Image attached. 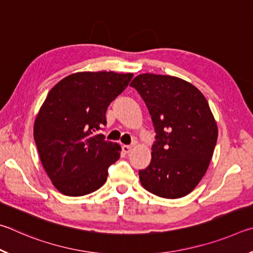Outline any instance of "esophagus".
Here are the masks:
<instances>
[{
  "mask_svg": "<svg viewBox=\"0 0 253 253\" xmlns=\"http://www.w3.org/2000/svg\"><path fill=\"white\" fill-rule=\"evenodd\" d=\"M122 150H123L124 153H130L131 150H132V147H131V145H123Z\"/></svg>",
  "mask_w": 253,
  "mask_h": 253,
  "instance_id": "34e87169",
  "label": "esophagus"
}]
</instances>
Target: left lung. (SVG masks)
I'll list each match as a JSON object with an SVG mask.
<instances>
[{"instance_id":"8db88e82","label":"left lung","mask_w":253,"mask_h":253,"mask_svg":"<svg viewBox=\"0 0 253 253\" xmlns=\"http://www.w3.org/2000/svg\"><path fill=\"white\" fill-rule=\"evenodd\" d=\"M130 85L147 104L157 133L151 162L139 171L141 184L165 199L187 196L206 174L218 139L209 103L193 84L171 75L143 73Z\"/></svg>"}]
</instances>
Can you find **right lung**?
<instances>
[{
  "mask_svg": "<svg viewBox=\"0 0 253 253\" xmlns=\"http://www.w3.org/2000/svg\"><path fill=\"white\" fill-rule=\"evenodd\" d=\"M132 73L78 72L48 92L34 122L40 160L57 191L81 197L96 191L108 179V168L121 147L97 134L105 113L124 91Z\"/></svg>",
  "mask_w": 253,
  "mask_h": 253,
  "instance_id": "obj_1",
  "label": "right lung"
}]
</instances>
